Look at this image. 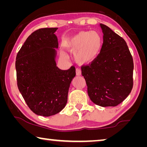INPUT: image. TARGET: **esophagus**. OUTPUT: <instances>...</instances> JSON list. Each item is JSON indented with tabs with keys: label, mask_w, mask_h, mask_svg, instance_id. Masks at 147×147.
Masks as SVG:
<instances>
[{
	"label": "esophagus",
	"mask_w": 147,
	"mask_h": 147,
	"mask_svg": "<svg viewBox=\"0 0 147 147\" xmlns=\"http://www.w3.org/2000/svg\"><path fill=\"white\" fill-rule=\"evenodd\" d=\"M76 74L77 76H80L81 74H82V71H81L80 69H78V68H77L76 69Z\"/></svg>",
	"instance_id": "34e87169"
}]
</instances>
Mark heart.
<instances>
[{
    "label": "heart",
    "mask_w": 147,
    "mask_h": 147,
    "mask_svg": "<svg viewBox=\"0 0 147 147\" xmlns=\"http://www.w3.org/2000/svg\"><path fill=\"white\" fill-rule=\"evenodd\" d=\"M102 45L101 35L96 31H82L69 39L67 49L74 53L75 60L79 63L88 64L93 62L100 53ZM61 58L67 59L64 53Z\"/></svg>",
    "instance_id": "obj_1"
}]
</instances>
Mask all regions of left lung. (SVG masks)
I'll return each mask as SVG.
<instances>
[{
    "instance_id": "left-lung-1",
    "label": "left lung",
    "mask_w": 147,
    "mask_h": 147,
    "mask_svg": "<svg viewBox=\"0 0 147 147\" xmlns=\"http://www.w3.org/2000/svg\"><path fill=\"white\" fill-rule=\"evenodd\" d=\"M103 44L97 58L82 66L91 100L102 107L116 106L133 88L134 62L126 41L105 24H100Z\"/></svg>"
}]
</instances>
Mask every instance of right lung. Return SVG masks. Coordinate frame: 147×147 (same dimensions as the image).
I'll use <instances>...</instances> for the list:
<instances>
[{
	"label": "right lung",
	"mask_w": 147,
	"mask_h": 147,
	"mask_svg": "<svg viewBox=\"0 0 147 147\" xmlns=\"http://www.w3.org/2000/svg\"><path fill=\"white\" fill-rule=\"evenodd\" d=\"M58 28L37 30L26 39L16 61L18 89L36 115L49 117L63 109L75 67L61 70L56 66Z\"/></svg>",
	"instance_id": "obj_1"
}]
</instances>
